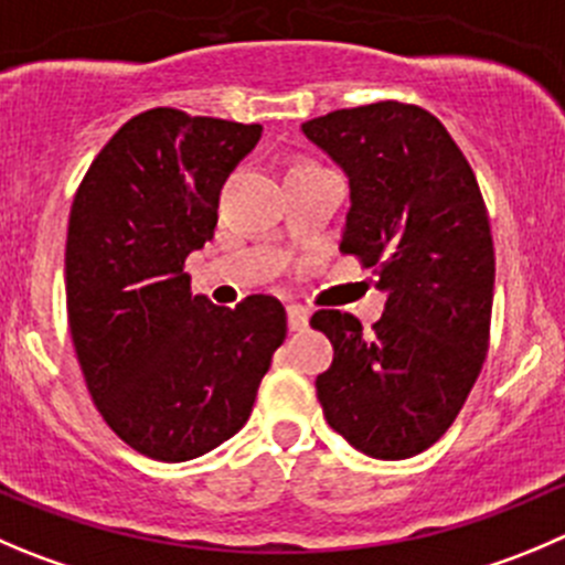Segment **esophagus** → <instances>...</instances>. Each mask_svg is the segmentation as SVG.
<instances>
[{"mask_svg":"<svg viewBox=\"0 0 565 565\" xmlns=\"http://www.w3.org/2000/svg\"><path fill=\"white\" fill-rule=\"evenodd\" d=\"M286 313H288V327H291L294 332H299L308 327V319H310L308 308H302V305H288Z\"/></svg>","mask_w":565,"mask_h":565,"instance_id":"1","label":"esophagus"}]
</instances>
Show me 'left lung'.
Listing matches in <instances>:
<instances>
[{"label":"left lung","instance_id":"left-lung-1","mask_svg":"<svg viewBox=\"0 0 565 565\" xmlns=\"http://www.w3.org/2000/svg\"><path fill=\"white\" fill-rule=\"evenodd\" d=\"M302 132L349 177L341 252L388 294L372 335L341 310L310 319L335 352L316 377L321 411L363 455L413 458L452 427L488 352L493 241L480 185L424 107L374 102Z\"/></svg>","mask_w":565,"mask_h":565}]
</instances>
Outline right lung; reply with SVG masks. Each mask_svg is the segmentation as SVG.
Masks as SVG:
<instances>
[{"instance_id": "obj_1", "label": "right lung", "mask_w": 565, "mask_h": 565, "mask_svg": "<svg viewBox=\"0 0 565 565\" xmlns=\"http://www.w3.org/2000/svg\"><path fill=\"white\" fill-rule=\"evenodd\" d=\"M260 125L154 107L130 118L83 177L68 216L66 305L96 411L136 452L182 463L249 418L286 308L191 297L185 257L213 238L218 193Z\"/></svg>"}]
</instances>
